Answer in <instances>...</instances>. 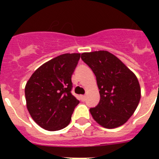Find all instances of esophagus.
Here are the masks:
<instances>
[{
	"instance_id": "esophagus-1",
	"label": "esophagus",
	"mask_w": 159,
	"mask_h": 159,
	"mask_svg": "<svg viewBox=\"0 0 159 159\" xmlns=\"http://www.w3.org/2000/svg\"><path fill=\"white\" fill-rule=\"evenodd\" d=\"M81 100H82V102H85L86 101V96H81Z\"/></svg>"
}]
</instances>
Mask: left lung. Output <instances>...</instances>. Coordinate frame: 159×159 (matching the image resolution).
<instances>
[{"label": "left lung", "mask_w": 159, "mask_h": 159, "mask_svg": "<svg viewBox=\"0 0 159 159\" xmlns=\"http://www.w3.org/2000/svg\"><path fill=\"white\" fill-rule=\"evenodd\" d=\"M81 58L94 72L100 90L99 103L90 108L93 119L107 129L124 125L140 100V87L136 76L107 51L83 53Z\"/></svg>", "instance_id": "8db88e82"}]
</instances>
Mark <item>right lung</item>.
<instances>
[{"mask_svg":"<svg viewBox=\"0 0 159 159\" xmlns=\"http://www.w3.org/2000/svg\"><path fill=\"white\" fill-rule=\"evenodd\" d=\"M80 53H64L45 62L26 83L27 109L33 120L46 130L68 125L79 101L72 94V75Z\"/></svg>","mask_w":159,"mask_h":159,"instance_id":"obj_1","label":"right lung"}]
</instances>
